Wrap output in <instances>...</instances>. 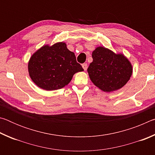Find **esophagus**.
I'll list each match as a JSON object with an SVG mask.
<instances>
[{
	"instance_id": "obj_1",
	"label": "esophagus",
	"mask_w": 155,
	"mask_h": 155,
	"mask_svg": "<svg viewBox=\"0 0 155 155\" xmlns=\"http://www.w3.org/2000/svg\"><path fill=\"white\" fill-rule=\"evenodd\" d=\"M82 67H83L84 70H87V64H82Z\"/></svg>"
}]
</instances>
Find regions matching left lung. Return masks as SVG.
<instances>
[{
    "label": "left lung",
    "mask_w": 155,
    "mask_h": 155,
    "mask_svg": "<svg viewBox=\"0 0 155 155\" xmlns=\"http://www.w3.org/2000/svg\"><path fill=\"white\" fill-rule=\"evenodd\" d=\"M92 58L87 72L91 82L100 90L111 92L124 87L129 81L133 66L123 54L98 46L92 52Z\"/></svg>",
    "instance_id": "left-lung-1"
}]
</instances>
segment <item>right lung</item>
Here are the masks:
<instances>
[{"instance_id": "obj_1", "label": "right lung", "mask_w": 155, "mask_h": 155, "mask_svg": "<svg viewBox=\"0 0 155 155\" xmlns=\"http://www.w3.org/2000/svg\"><path fill=\"white\" fill-rule=\"evenodd\" d=\"M31 80L41 89L51 91L61 89L72 80L75 73L83 71L75 54L65 42L44 45L34 52L28 64Z\"/></svg>"}]
</instances>
